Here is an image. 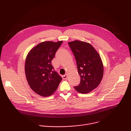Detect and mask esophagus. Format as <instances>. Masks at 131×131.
<instances>
[{
  "instance_id": "obj_1",
  "label": "esophagus",
  "mask_w": 131,
  "mask_h": 131,
  "mask_svg": "<svg viewBox=\"0 0 131 131\" xmlns=\"http://www.w3.org/2000/svg\"><path fill=\"white\" fill-rule=\"evenodd\" d=\"M62 78L63 79H66L67 78V74H64V75L62 76Z\"/></svg>"
}]
</instances>
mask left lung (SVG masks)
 I'll return each mask as SVG.
<instances>
[{"mask_svg": "<svg viewBox=\"0 0 131 131\" xmlns=\"http://www.w3.org/2000/svg\"><path fill=\"white\" fill-rule=\"evenodd\" d=\"M68 45L75 58L81 78L79 85L74 88L86 94L96 88L102 81L104 73L102 59L94 47L88 42L74 40Z\"/></svg>", "mask_w": 131, "mask_h": 131, "instance_id": "1", "label": "left lung"}]
</instances>
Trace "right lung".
I'll return each instance as SVG.
<instances>
[{
    "mask_svg": "<svg viewBox=\"0 0 131 131\" xmlns=\"http://www.w3.org/2000/svg\"><path fill=\"white\" fill-rule=\"evenodd\" d=\"M63 41H45L29 52L25 64L27 81L30 88L41 96H49L57 90L62 78L51 64Z\"/></svg>",
    "mask_w": 131,
    "mask_h": 131,
    "instance_id": "add662e5",
    "label": "right lung"
}]
</instances>
